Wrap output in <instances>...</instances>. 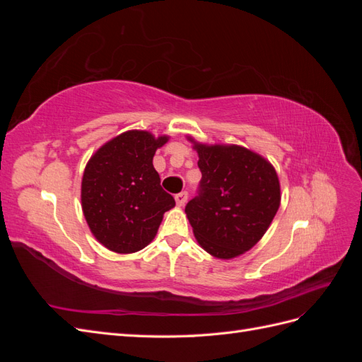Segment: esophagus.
Listing matches in <instances>:
<instances>
[{"instance_id": "obj_1", "label": "esophagus", "mask_w": 362, "mask_h": 362, "mask_svg": "<svg viewBox=\"0 0 362 362\" xmlns=\"http://www.w3.org/2000/svg\"><path fill=\"white\" fill-rule=\"evenodd\" d=\"M187 198H189L187 192H181L178 194H175V201H177V205H180V206L185 205V202H187Z\"/></svg>"}]
</instances>
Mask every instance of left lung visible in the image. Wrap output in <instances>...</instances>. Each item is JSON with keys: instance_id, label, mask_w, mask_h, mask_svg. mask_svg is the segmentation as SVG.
I'll list each match as a JSON object with an SVG mask.
<instances>
[{"instance_id": "1", "label": "left lung", "mask_w": 362, "mask_h": 362, "mask_svg": "<svg viewBox=\"0 0 362 362\" xmlns=\"http://www.w3.org/2000/svg\"><path fill=\"white\" fill-rule=\"evenodd\" d=\"M193 141V140H192ZM202 173L185 214L199 245L229 259L254 247L275 217L281 190L272 164L246 148L196 144Z\"/></svg>"}]
</instances>
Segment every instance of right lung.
<instances>
[{
	"instance_id": "1",
	"label": "right lung",
	"mask_w": 362,
	"mask_h": 362,
	"mask_svg": "<svg viewBox=\"0 0 362 362\" xmlns=\"http://www.w3.org/2000/svg\"><path fill=\"white\" fill-rule=\"evenodd\" d=\"M169 137L127 131L107 141L87 163L81 182L83 213L107 249L131 254L156 237L163 214L175 205L160 185L152 158Z\"/></svg>"
}]
</instances>
